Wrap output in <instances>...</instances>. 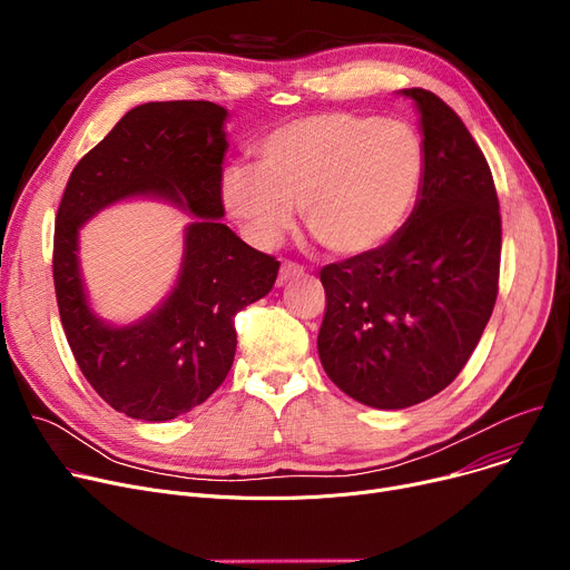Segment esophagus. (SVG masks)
I'll use <instances>...</instances> for the list:
<instances>
[{
  "label": "esophagus",
  "instance_id": "1",
  "mask_svg": "<svg viewBox=\"0 0 570 570\" xmlns=\"http://www.w3.org/2000/svg\"><path fill=\"white\" fill-rule=\"evenodd\" d=\"M304 272H306V269H304V266H301V264L285 259V262L281 264V272H278V285H285L287 281H292V278L301 276Z\"/></svg>",
  "mask_w": 570,
  "mask_h": 570
}]
</instances>
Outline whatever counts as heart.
Returning <instances> with one entry per match:
<instances>
[{
    "instance_id": "obj_1",
    "label": "heart",
    "mask_w": 570,
    "mask_h": 570,
    "mask_svg": "<svg viewBox=\"0 0 570 570\" xmlns=\"http://www.w3.org/2000/svg\"><path fill=\"white\" fill-rule=\"evenodd\" d=\"M425 179V149L403 121L354 112L292 119L257 145L255 165H232L220 195L259 246H274L301 207L311 237L338 257L367 255L407 223Z\"/></svg>"
}]
</instances>
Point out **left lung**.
Returning a JSON list of instances; mask_svg holds the SVG:
<instances>
[{"instance_id":"obj_1","label":"left lung","mask_w":570,"mask_h":570,"mask_svg":"<svg viewBox=\"0 0 570 570\" xmlns=\"http://www.w3.org/2000/svg\"><path fill=\"white\" fill-rule=\"evenodd\" d=\"M419 110L425 179L382 248L326 264L317 352L341 391L405 410L444 391L470 361L499 289L501 216L490 165L462 119L428 89Z\"/></svg>"}]
</instances>
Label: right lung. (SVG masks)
<instances>
[{
  "instance_id": "right-lung-1",
  "label": "right lung",
  "mask_w": 570,
  "mask_h": 570,
  "mask_svg": "<svg viewBox=\"0 0 570 570\" xmlns=\"http://www.w3.org/2000/svg\"><path fill=\"white\" fill-rule=\"evenodd\" d=\"M227 110L209 100H163L126 112L73 167L55 223L52 276L66 341L106 403L140 421H170L227 377L234 315L272 292L276 257L244 244L220 218ZM128 196H160L193 213L174 292L142 321H100L83 292L77 234L100 208Z\"/></svg>"
}]
</instances>
